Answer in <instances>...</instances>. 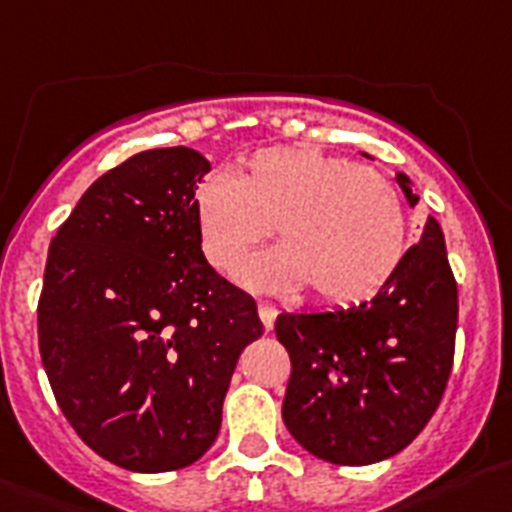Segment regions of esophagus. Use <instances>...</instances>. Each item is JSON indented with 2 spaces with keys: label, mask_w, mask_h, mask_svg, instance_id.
Segmentation results:
<instances>
[{
  "label": "esophagus",
  "mask_w": 512,
  "mask_h": 512,
  "mask_svg": "<svg viewBox=\"0 0 512 512\" xmlns=\"http://www.w3.org/2000/svg\"><path fill=\"white\" fill-rule=\"evenodd\" d=\"M259 317H261V322H264L266 330H271V327H274V320H276V307H274V304L259 302Z\"/></svg>",
  "instance_id": "1"
}]
</instances>
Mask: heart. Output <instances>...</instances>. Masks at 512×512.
Masks as SVG:
<instances>
[{
  "label": "heart",
  "instance_id": "obj_1",
  "mask_svg": "<svg viewBox=\"0 0 512 512\" xmlns=\"http://www.w3.org/2000/svg\"><path fill=\"white\" fill-rule=\"evenodd\" d=\"M200 248L233 276L275 225L281 247L238 274L259 292L312 289V299L348 307L373 297L406 253V215L396 187L370 167L314 147H269L231 177L213 175L195 195Z\"/></svg>",
  "mask_w": 512,
  "mask_h": 512
}]
</instances>
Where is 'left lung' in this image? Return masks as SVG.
I'll use <instances>...</instances> for the list:
<instances>
[{"mask_svg":"<svg viewBox=\"0 0 512 512\" xmlns=\"http://www.w3.org/2000/svg\"><path fill=\"white\" fill-rule=\"evenodd\" d=\"M396 182L414 208V182L403 172ZM274 330L292 358L281 416L309 454L363 467L409 447L452 373L457 284L439 223L426 218L419 243L373 299L281 312Z\"/></svg>","mask_w":512,"mask_h":512,"instance_id":"obj_1","label":"left lung"}]
</instances>
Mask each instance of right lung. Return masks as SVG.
Here are the masks:
<instances>
[{
	"mask_svg": "<svg viewBox=\"0 0 512 512\" xmlns=\"http://www.w3.org/2000/svg\"><path fill=\"white\" fill-rule=\"evenodd\" d=\"M208 172L190 147L134 154L50 241L42 365L75 434L129 472L180 470L213 447L238 358L264 335L256 302L200 248Z\"/></svg>",
	"mask_w": 512,
	"mask_h": 512,
	"instance_id": "obj_1",
	"label": "right lung"
}]
</instances>
